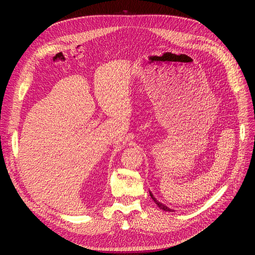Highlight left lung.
<instances>
[{
	"label": "left lung",
	"mask_w": 255,
	"mask_h": 255,
	"mask_svg": "<svg viewBox=\"0 0 255 255\" xmlns=\"http://www.w3.org/2000/svg\"><path fill=\"white\" fill-rule=\"evenodd\" d=\"M149 194H150V196H151V198H152V199L154 200V202H155V204H156V205H158V206H159V207H160L161 209H163V210H165V211H172V209H170V208H167L165 205H163V204H161V203H159V202H158V200H156V199H155V198L153 197V195H152V193H151V192H149Z\"/></svg>",
	"instance_id": "8db88e82"
}]
</instances>
